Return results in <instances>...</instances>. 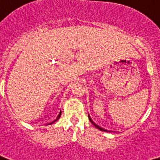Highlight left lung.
I'll return each instance as SVG.
<instances>
[{"label": "left lung", "instance_id": "1", "mask_svg": "<svg viewBox=\"0 0 160 160\" xmlns=\"http://www.w3.org/2000/svg\"><path fill=\"white\" fill-rule=\"evenodd\" d=\"M88 117H89V119H90V121H91V122L92 123V125H94V126H95V127H97V128L98 129V130H100V131H108L107 130H105V129H103V128H101V127H100V126H98V125H96L95 123L93 122V121H92V119H91V117H90V115L89 114H88Z\"/></svg>", "mask_w": 160, "mask_h": 160}]
</instances>
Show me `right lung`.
<instances>
[{
  "label": "right lung",
  "instance_id": "obj_1",
  "mask_svg": "<svg viewBox=\"0 0 160 160\" xmlns=\"http://www.w3.org/2000/svg\"><path fill=\"white\" fill-rule=\"evenodd\" d=\"M60 116H61V112L59 113V114H58V117H57V119H54V120H53V121H52V122H51V123H49V125H52V124H53V123H54V122H56L57 120H58V119L59 118H60Z\"/></svg>",
  "mask_w": 160,
  "mask_h": 160
}]
</instances>
